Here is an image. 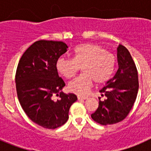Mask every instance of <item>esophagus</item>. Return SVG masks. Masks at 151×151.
I'll use <instances>...</instances> for the list:
<instances>
[{"instance_id":"obj_1","label":"esophagus","mask_w":151,"mask_h":151,"mask_svg":"<svg viewBox=\"0 0 151 151\" xmlns=\"http://www.w3.org/2000/svg\"><path fill=\"white\" fill-rule=\"evenodd\" d=\"M88 97H85V96H78V100H85L87 99Z\"/></svg>"}]
</instances>
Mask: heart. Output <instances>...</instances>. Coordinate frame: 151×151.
<instances>
[{
  "mask_svg": "<svg viewBox=\"0 0 151 151\" xmlns=\"http://www.w3.org/2000/svg\"><path fill=\"white\" fill-rule=\"evenodd\" d=\"M115 59L101 46L86 43L76 46L72 59L58 58L56 69L66 78H71L82 66V74L69 83V90L78 95L89 91L93 81L102 84L110 78L115 69Z\"/></svg>",
  "mask_w": 151,
  "mask_h": 151,
  "instance_id": "b5f03b06",
  "label": "heart"
}]
</instances>
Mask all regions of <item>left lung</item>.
<instances>
[{
  "mask_svg": "<svg viewBox=\"0 0 151 151\" xmlns=\"http://www.w3.org/2000/svg\"><path fill=\"white\" fill-rule=\"evenodd\" d=\"M118 70L115 76L100 90L106 97L99 101L97 110L91 116L101 125H112L127 116L137 97L138 76L135 64L128 49L122 45L117 47Z\"/></svg>",
  "mask_w": 151,
  "mask_h": 151,
  "instance_id": "left-lung-1",
  "label": "left lung"
}]
</instances>
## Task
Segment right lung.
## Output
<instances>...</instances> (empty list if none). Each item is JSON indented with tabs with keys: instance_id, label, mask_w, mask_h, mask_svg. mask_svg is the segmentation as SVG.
Listing matches in <instances>:
<instances>
[{
	"instance_id": "1",
	"label": "right lung",
	"mask_w": 151,
	"mask_h": 151,
	"mask_svg": "<svg viewBox=\"0 0 151 151\" xmlns=\"http://www.w3.org/2000/svg\"><path fill=\"white\" fill-rule=\"evenodd\" d=\"M67 48L62 41H36L25 51L17 66L16 86L21 106L31 120L45 129L66 123L69 108L77 101L76 94L62 91L65 83L56 69L57 59ZM54 94L60 99L54 101Z\"/></svg>"
}]
</instances>
